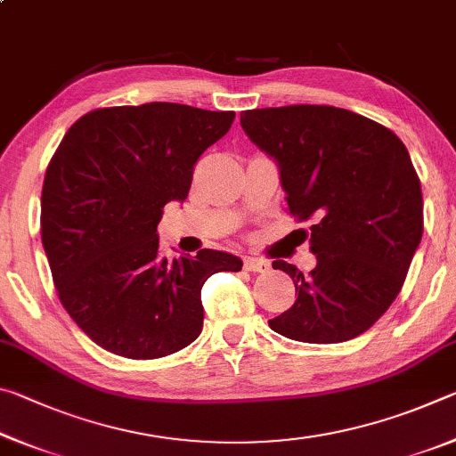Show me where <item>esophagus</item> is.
Masks as SVG:
<instances>
[{"mask_svg":"<svg viewBox=\"0 0 456 456\" xmlns=\"http://www.w3.org/2000/svg\"><path fill=\"white\" fill-rule=\"evenodd\" d=\"M243 267L247 269V272H253V273H267L269 272V261L259 259V257H245Z\"/></svg>","mask_w":456,"mask_h":456,"instance_id":"esophagus-1","label":"esophagus"}]
</instances>
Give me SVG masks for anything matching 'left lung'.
Segmentation results:
<instances>
[{
	"instance_id": "left-lung-1",
	"label": "left lung",
	"mask_w": 456,
	"mask_h": 456,
	"mask_svg": "<svg viewBox=\"0 0 456 456\" xmlns=\"http://www.w3.org/2000/svg\"><path fill=\"white\" fill-rule=\"evenodd\" d=\"M249 141L280 168L289 213L312 219L315 267L273 261L296 304L269 328L307 344H338L376 323L395 302L422 239V192L403 141L336 106L241 112Z\"/></svg>"
}]
</instances>
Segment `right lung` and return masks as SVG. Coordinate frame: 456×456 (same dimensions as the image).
<instances>
[{"label": "right lung", "mask_w": 456, "mask_h": 456, "mask_svg": "<svg viewBox=\"0 0 456 456\" xmlns=\"http://www.w3.org/2000/svg\"><path fill=\"white\" fill-rule=\"evenodd\" d=\"M235 112L173 102L100 108L61 138L42 189V243L61 305L100 348L133 360L187 348L203 330L200 289L241 272L225 251L160 253L167 203L189 195L192 167Z\"/></svg>", "instance_id": "1"}]
</instances>
